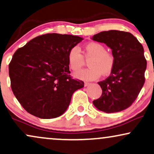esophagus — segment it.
Instances as JSON below:
<instances>
[{
  "label": "esophagus",
  "instance_id": "1",
  "mask_svg": "<svg viewBox=\"0 0 154 154\" xmlns=\"http://www.w3.org/2000/svg\"><path fill=\"white\" fill-rule=\"evenodd\" d=\"M89 84H90V83H89V82H85V87L88 86V85H89Z\"/></svg>",
  "mask_w": 154,
  "mask_h": 154
}]
</instances>
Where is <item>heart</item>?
Listing matches in <instances>:
<instances>
[{
    "label": "heart",
    "instance_id": "heart-1",
    "mask_svg": "<svg viewBox=\"0 0 154 154\" xmlns=\"http://www.w3.org/2000/svg\"><path fill=\"white\" fill-rule=\"evenodd\" d=\"M85 59H89V67L75 74L77 78L82 80H94L98 78L101 74L104 76L107 75L112 72L115 65L114 54L106 50L104 45L97 42L85 45L83 54L77 46L72 47L68 52V64L72 70H79L85 65Z\"/></svg>",
    "mask_w": 154,
    "mask_h": 154
}]
</instances>
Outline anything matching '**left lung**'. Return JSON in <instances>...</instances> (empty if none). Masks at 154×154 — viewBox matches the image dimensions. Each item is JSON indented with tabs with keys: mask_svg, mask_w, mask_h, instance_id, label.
<instances>
[{
	"mask_svg": "<svg viewBox=\"0 0 154 154\" xmlns=\"http://www.w3.org/2000/svg\"><path fill=\"white\" fill-rule=\"evenodd\" d=\"M91 39L109 47L115 57L111 75L98 82L102 94L93 101V104L106 113L119 112L129 108L145 82L147 63L143 46L131 33L120 30L103 31Z\"/></svg>",
	"mask_w": 154,
	"mask_h": 154,
	"instance_id": "obj_1",
	"label": "left lung"
}]
</instances>
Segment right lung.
I'll list each match as a JSON object with an SVG mask.
<instances>
[{
  "mask_svg": "<svg viewBox=\"0 0 154 154\" xmlns=\"http://www.w3.org/2000/svg\"><path fill=\"white\" fill-rule=\"evenodd\" d=\"M83 39L72 35L48 33L18 48L9 64L13 94L32 115L52 119L63 114L72 94L84 82L72 79L68 52Z\"/></svg>",
  "mask_w": 154,
  "mask_h": 154,
  "instance_id": "add662e5",
  "label": "right lung"
}]
</instances>
